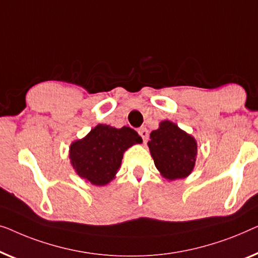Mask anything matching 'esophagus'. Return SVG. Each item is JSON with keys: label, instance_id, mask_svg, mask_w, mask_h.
I'll list each match as a JSON object with an SVG mask.
<instances>
[{"label": "esophagus", "instance_id": "34e87169", "mask_svg": "<svg viewBox=\"0 0 258 258\" xmlns=\"http://www.w3.org/2000/svg\"><path fill=\"white\" fill-rule=\"evenodd\" d=\"M138 132H139L140 137L143 138L144 143H146L147 139H148V131H147V128H146V127H140L139 131H138Z\"/></svg>", "mask_w": 258, "mask_h": 258}]
</instances>
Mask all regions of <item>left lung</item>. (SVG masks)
I'll return each mask as SVG.
<instances>
[{
  "instance_id": "left-lung-1",
  "label": "left lung",
  "mask_w": 258,
  "mask_h": 258,
  "mask_svg": "<svg viewBox=\"0 0 258 258\" xmlns=\"http://www.w3.org/2000/svg\"><path fill=\"white\" fill-rule=\"evenodd\" d=\"M148 141L155 167L167 180L183 179L194 169L198 144L190 134L169 120L160 122L152 131Z\"/></svg>"
}]
</instances>
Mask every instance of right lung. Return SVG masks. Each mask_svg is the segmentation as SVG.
<instances>
[{"label": "right lung", "instance_id": "add662e5", "mask_svg": "<svg viewBox=\"0 0 258 258\" xmlns=\"http://www.w3.org/2000/svg\"><path fill=\"white\" fill-rule=\"evenodd\" d=\"M143 139L127 126L121 128L99 124L70 146L71 165L82 179L94 186H105L114 179L124 152Z\"/></svg>", "mask_w": 258, "mask_h": 258}]
</instances>
